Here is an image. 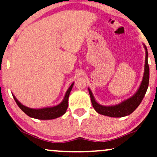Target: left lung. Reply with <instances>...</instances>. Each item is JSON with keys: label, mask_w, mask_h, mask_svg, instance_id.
Segmentation results:
<instances>
[{"label": "left lung", "mask_w": 157, "mask_h": 157, "mask_svg": "<svg viewBox=\"0 0 157 157\" xmlns=\"http://www.w3.org/2000/svg\"><path fill=\"white\" fill-rule=\"evenodd\" d=\"M144 47L146 49L145 72L140 88L133 96L120 104L116 105V106H104L98 104L95 101L92 93H91L90 89H88L93 108L98 114L105 115V116L112 117H122L127 116V115L130 114L133 112L141 103L148 89V82H149V66H148V51L146 45H144Z\"/></svg>", "instance_id": "obj_1"}]
</instances>
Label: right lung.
Instances as JSON below:
<instances>
[{
	"label": "right lung",
	"instance_id": "1",
	"mask_svg": "<svg viewBox=\"0 0 157 157\" xmlns=\"http://www.w3.org/2000/svg\"><path fill=\"white\" fill-rule=\"evenodd\" d=\"M73 85L74 84L71 85V86L67 90L64 100L60 104L57 105L56 106L48 107V108L40 109H34L28 108V107L21 104L19 101H18V100L15 98L14 96H13V97L19 108L30 117L38 119V120H53V119L59 117L61 115L64 114V113L66 112L67 107H68L69 93L72 90Z\"/></svg>",
	"mask_w": 157,
	"mask_h": 157
}]
</instances>
